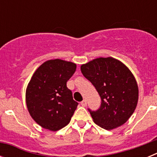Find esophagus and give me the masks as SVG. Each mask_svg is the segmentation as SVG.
<instances>
[{
    "instance_id": "obj_1",
    "label": "esophagus",
    "mask_w": 157,
    "mask_h": 157,
    "mask_svg": "<svg viewBox=\"0 0 157 157\" xmlns=\"http://www.w3.org/2000/svg\"><path fill=\"white\" fill-rule=\"evenodd\" d=\"M81 105H82V106H83V107L86 106V105H87L86 100H83V101L81 102Z\"/></svg>"
}]
</instances>
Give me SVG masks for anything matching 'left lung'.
Returning a JSON list of instances; mask_svg holds the SVG:
<instances>
[{"label": "left lung", "instance_id": "left-lung-1", "mask_svg": "<svg viewBox=\"0 0 157 157\" xmlns=\"http://www.w3.org/2000/svg\"><path fill=\"white\" fill-rule=\"evenodd\" d=\"M81 71L101 97L99 109H88L94 123L108 130L124 124L138 100V84L128 67L115 58L100 57L82 65Z\"/></svg>", "mask_w": 157, "mask_h": 157}]
</instances>
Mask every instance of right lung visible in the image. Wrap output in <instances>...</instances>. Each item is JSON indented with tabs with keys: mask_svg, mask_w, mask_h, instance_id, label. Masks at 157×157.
Returning <instances> with one entry per match:
<instances>
[{
	"mask_svg": "<svg viewBox=\"0 0 157 157\" xmlns=\"http://www.w3.org/2000/svg\"><path fill=\"white\" fill-rule=\"evenodd\" d=\"M76 70L72 62L47 60L35 71L26 90V102L33 120L43 128L57 131L70 123L78 105L67 82Z\"/></svg>",
	"mask_w": 157,
	"mask_h": 157,
	"instance_id": "obj_1",
	"label": "right lung"
}]
</instances>
